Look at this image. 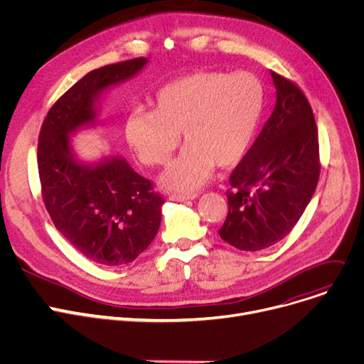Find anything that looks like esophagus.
Here are the masks:
<instances>
[{"label": "esophagus", "mask_w": 364, "mask_h": 364, "mask_svg": "<svg viewBox=\"0 0 364 364\" xmlns=\"http://www.w3.org/2000/svg\"><path fill=\"white\" fill-rule=\"evenodd\" d=\"M198 197V194H172L168 196V200L170 201H178V203H182V201H188V200H196Z\"/></svg>", "instance_id": "esophagus-1"}]
</instances>
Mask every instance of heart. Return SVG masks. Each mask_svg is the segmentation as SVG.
Segmentation results:
<instances>
[{"label":"heart","instance_id":"obj_1","mask_svg":"<svg viewBox=\"0 0 364 364\" xmlns=\"http://www.w3.org/2000/svg\"><path fill=\"white\" fill-rule=\"evenodd\" d=\"M262 105V85L248 72H192L159 90L153 112L139 107L129 112L124 136L144 164L161 166L173 156L182 134L186 146L160 183L194 191L208 179L215 163L229 167L244 156Z\"/></svg>","mask_w":364,"mask_h":364}]
</instances>
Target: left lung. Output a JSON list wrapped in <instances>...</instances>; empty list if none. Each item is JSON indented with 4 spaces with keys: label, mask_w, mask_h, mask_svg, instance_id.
Wrapping results in <instances>:
<instances>
[{
    "label": "left lung",
    "mask_w": 364,
    "mask_h": 364,
    "mask_svg": "<svg viewBox=\"0 0 364 364\" xmlns=\"http://www.w3.org/2000/svg\"><path fill=\"white\" fill-rule=\"evenodd\" d=\"M272 116L235 167L220 238L244 251L284 240L303 216L318 181V138L311 107L291 80L270 72Z\"/></svg>",
    "instance_id": "left-lung-1"
}]
</instances>
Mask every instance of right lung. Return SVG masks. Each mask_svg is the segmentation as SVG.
<instances>
[{"instance_id":"obj_1","label":"right lung","mask_w":364,"mask_h":364,"mask_svg":"<svg viewBox=\"0 0 364 364\" xmlns=\"http://www.w3.org/2000/svg\"><path fill=\"white\" fill-rule=\"evenodd\" d=\"M148 63L139 57L91 70L51 107L41 127L38 170L46 207L70 245L102 266L127 264L146 250L164 200L123 156L82 160L72 138L101 124V95Z\"/></svg>"}]
</instances>
